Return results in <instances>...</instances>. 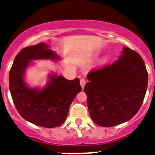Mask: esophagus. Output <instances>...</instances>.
<instances>
[{
  "instance_id": "34e87169",
  "label": "esophagus",
  "mask_w": 155,
  "mask_h": 155,
  "mask_svg": "<svg viewBox=\"0 0 155 155\" xmlns=\"http://www.w3.org/2000/svg\"><path fill=\"white\" fill-rule=\"evenodd\" d=\"M86 81H86V79L85 78H81L80 83H81V86L82 87V88H84V87L85 84H86Z\"/></svg>"
}]
</instances>
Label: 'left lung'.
<instances>
[{
    "label": "left lung",
    "mask_w": 155,
    "mask_h": 155,
    "mask_svg": "<svg viewBox=\"0 0 155 155\" xmlns=\"http://www.w3.org/2000/svg\"><path fill=\"white\" fill-rule=\"evenodd\" d=\"M84 86L92 120L113 127L132 118L145 96L147 71L138 53L124 48L119 60L87 74Z\"/></svg>",
    "instance_id": "1"
}]
</instances>
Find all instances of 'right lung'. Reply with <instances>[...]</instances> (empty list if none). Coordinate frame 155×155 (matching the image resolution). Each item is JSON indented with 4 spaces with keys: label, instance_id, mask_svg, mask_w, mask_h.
<instances>
[{
    "label": "right lung",
    "instance_id": "1",
    "mask_svg": "<svg viewBox=\"0 0 155 155\" xmlns=\"http://www.w3.org/2000/svg\"><path fill=\"white\" fill-rule=\"evenodd\" d=\"M58 58L45 43H40L23 48L10 71V91L17 110L25 120L40 127L52 128L63 124L71 104L81 91L78 78L70 81L56 74L40 91L27 86L24 74L31 61Z\"/></svg>",
    "mask_w": 155,
    "mask_h": 155
}]
</instances>
